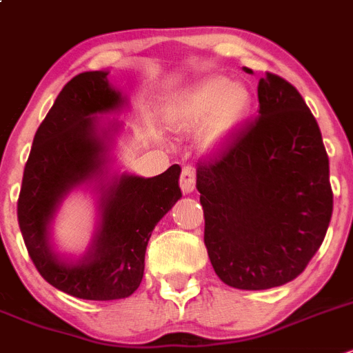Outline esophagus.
<instances>
[{
	"mask_svg": "<svg viewBox=\"0 0 353 353\" xmlns=\"http://www.w3.org/2000/svg\"><path fill=\"white\" fill-rule=\"evenodd\" d=\"M180 187H182L183 194H190L196 189V174H194L192 168H183L182 174H180Z\"/></svg>",
	"mask_w": 353,
	"mask_h": 353,
	"instance_id": "esophagus-1",
	"label": "esophagus"
}]
</instances>
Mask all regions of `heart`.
<instances>
[{
	"mask_svg": "<svg viewBox=\"0 0 353 353\" xmlns=\"http://www.w3.org/2000/svg\"><path fill=\"white\" fill-rule=\"evenodd\" d=\"M254 110V92L243 82L212 75L173 96L164 122L176 134H192L205 152L224 148L241 131Z\"/></svg>",
	"mask_w": 353,
	"mask_h": 353,
	"instance_id": "1",
	"label": "heart"
}]
</instances>
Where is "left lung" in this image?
<instances>
[{"label": "left lung", "mask_w": 353, "mask_h": 353, "mask_svg": "<svg viewBox=\"0 0 353 353\" xmlns=\"http://www.w3.org/2000/svg\"><path fill=\"white\" fill-rule=\"evenodd\" d=\"M259 117L196 170L205 245L229 287L264 290L305 271L332 215L319 124L287 80H259Z\"/></svg>", "instance_id": "8db88e82"}]
</instances>
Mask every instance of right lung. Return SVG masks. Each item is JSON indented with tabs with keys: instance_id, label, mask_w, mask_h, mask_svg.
I'll return each mask as SVG.
<instances>
[{
	"instance_id": "1",
	"label": "right lung",
	"mask_w": 353,
	"mask_h": 353,
	"mask_svg": "<svg viewBox=\"0 0 353 353\" xmlns=\"http://www.w3.org/2000/svg\"><path fill=\"white\" fill-rule=\"evenodd\" d=\"M108 71L73 77L38 128L28 157L17 216L29 257L50 285L89 301H112L140 287L145 250L157 222L182 198L180 166L145 179L110 173V150L128 99L108 82ZM94 185L100 219L82 256L61 254L51 241V222L64 199Z\"/></svg>"
}]
</instances>
